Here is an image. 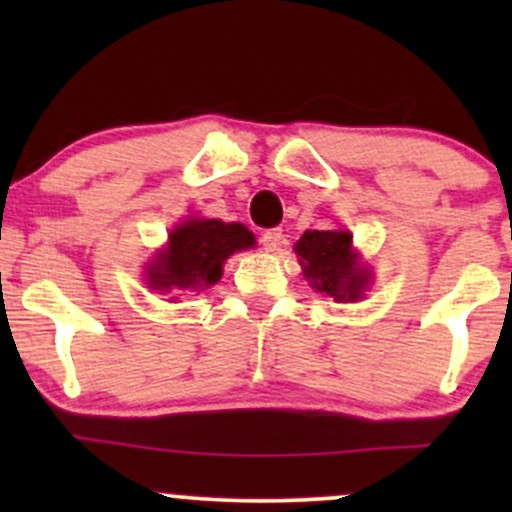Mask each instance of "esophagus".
Segmentation results:
<instances>
[{"mask_svg":"<svg viewBox=\"0 0 512 512\" xmlns=\"http://www.w3.org/2000/svg\"><path fill=\"white\" fill-rule=\"evenodd\" d=\"M281 240H284V233L281 228H269V231L262 233V245L267 252H276L281 248Z\"/></svg>","mask_w":512,"mask_h":512,"instance_id":"obj_1","label":"esophagus"}]
</instances>
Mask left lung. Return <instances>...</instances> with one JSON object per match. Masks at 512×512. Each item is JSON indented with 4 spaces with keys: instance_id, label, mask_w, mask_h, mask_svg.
Returning <instances> with one entry per match:
<instances>
[{
    "instance_id": "obj_1",
    "label": "left lung",
    "mask_w": 512,
    "mask_h": 512,
    "mask_svg": "<svg viewBox=\"0 0 512 512\" xmlns=\"http://www.w3.org/2000/svg\"><path fill=\"white\" fill-rule=\"evenodd\" d=\"M303 274L317 291L334 301H356L366 289L368 274L356 264L349 231H305L296 243Z\"/></svg>"
}]
</instances>
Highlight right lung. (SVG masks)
Returning a JSON list of instances; mask_svg holds the SVG:
<instances>
[{
	"label": "right lung",
	"instance_id": "1",
	"mask_svg": "<svg viewBox=\"0 0 512 512\" xmlns=\"http://www.w3.org/2000/svg\"><path fill=\"white\" fill-rule=\"evenodd\" d=\"M255 245L243 223L190 219L170 233L168 248L156 255L146 281L154 291L207 289L221 279L223 262Z\"/></svg>",
	"mask_w": 512,
	"mask_h": 512
}]
</instances>
